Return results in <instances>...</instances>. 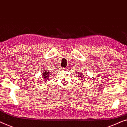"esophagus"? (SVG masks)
I'll use <instances>...</instances> for the list:
<instances>
[{
  "mask_svg": "<svg viewBox=\"0 0 127 127\" xmlns=\"http://www.w3.org/2000/svg\"><path fill=\"white\" fill-rule=\"evenodd\" d=\"M62 70H67V69L66 68V67H62L61 68Z\"/></svg>",
  "mask_w": 127,
  "mask_h": 127,
  "instance_id": "obj_1",
  "label": "esophagus"
}]
</instances>
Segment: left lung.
<instances>
[{
	"mask_svg": "<svg viewBox=\"0 0 127 127\" xmlns=\"http://www.w3.org/2000/svg\"><path fill=\"white\" fill-rule=\"evenodd\" d=\"M79 74H80V75H79V76H80V77H81L80 79H84V74L80 73Z\"/></svg>",
	"mask_w": 127,
	"mask_h": 127,
	"instance_id": "1",
	"label": "left lung"
}]
</instances>
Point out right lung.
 <instances>
[{
	"label": "right lung",
	"instance_id": "add662e5",
	"mask_svg": "<svg viewBox=\"0 0 127 127\" xmlns=\"http://www.w3.org/2000/svg\"><path fill=\"white\" fill-rule=\"evenodd\" d=\"M42 71H44V72H43V73L42 74H43V79H44L45 81H47V80H48V79H50V76H50V72H48V70H45V69H44V70H42Z\"/></svg>",
	"mask_w": 127,
	"mask_h": 127
}]
</instances>
